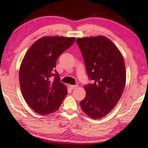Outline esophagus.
Masks as SVG:
<instances>
[{
  "mask_svg": "<svg viewBox=\"0 0 148 148\" xmlns=\"http://www.w3.org/2000/svg\"><path fill=\"white\" fill-rule=\"evenodd\" d=\"M69 87L71 89H76V87H77V85H71V86H69Z\"/></svg>",
  "mask_w": 148,
  "mask_h": 148,
  "instance_id": "obj_1",
  "label": "esophagus"
}]
</instances>
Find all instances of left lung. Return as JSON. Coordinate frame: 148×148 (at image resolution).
<instances>
[{
	"label": "left lung",
	"mask_w": 148,
	"mask_h": 148,
	"mask_svg": "<svg viewBox=\"0 0 148 148\" xmlns=\"http://www.w3.org/2000/svg\"><path fill=\"white\" fill-rule=\"evenodd\" d=\"M87 73L92 84L84 86L86 95L80 106L94 119L108 114L119 101L126 83L124 59L117 46L104 36L76 39Z\"/></svg>",
	"instance_id": "8db88e82"
}]
</instances>
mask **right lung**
<instances>
[{
    "label": "right lung",
    "instance_id": "right-lung-1",
    "mask_svg": "<svg viewBox=\"0 0 148 148\" xmlns=\"http://www.w3.org/2000/svg\"><path fill=\"white\" fill-rule=\"evenodd\" d=\"M75 39L44 36L34 42L25 55L19 71L20 88L27 103L36 113L47 115L57 111L68 93L55 68L57 59Z\"/></svg>",
    "mask_w": 148,
    "mask_h": 148
}]
</instances>
